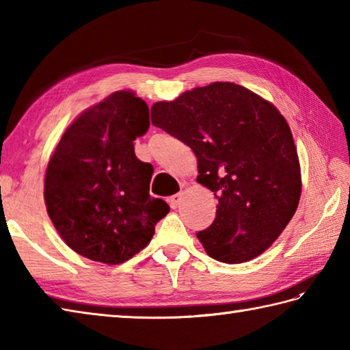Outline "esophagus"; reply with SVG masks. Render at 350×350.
I'll return each mask as SVG.
<instances>
[{"label":"esophagus","mask_w":350,"mask_h":350,"mask_svg":"<svg viewBox=\"0 0 350 350\" xmlns=\"http://www.w3.org/2000/svg\"><path fill=\"white\" fill-rule=\"evenodd\" d=\"M182 200H183V192H179V194L170 197V204H171V207H173V209H177Z\"/></svg>","instance_id":"1"}]
</instances>
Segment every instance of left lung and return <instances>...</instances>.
I'll return each instance as SVG.
<instances>
[{
  "label": "left lung",
  "instance_id": "left-lung-1",
  "mask_svg": "<svg viewBox=\"0 0 350 350\" xmlns=\"http://www.w3.org/2000/svg\"><path fill=\"white\" fill-rule=\"evenodd\" d=\"M152 123L189 146L197 182L218 198L217 217L197 237L207 256L245 263L278 239L301 197L292 131L277 107L234 83H212L156 102Z\"/></svg>",
  "mask_w": 350,
  "mask_h": 350
}]
</instances>
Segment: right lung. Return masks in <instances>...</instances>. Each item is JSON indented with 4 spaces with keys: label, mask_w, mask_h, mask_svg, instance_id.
<instances>
[{
    "label": "right lung",
    "mask_w": 350,
    "mask_h": 350,
    "mask_svg": "<svg viewBox=\"0 0 350 350\" xmlns=\"http://www.w3.org/2000/svg\"><path fill=\"white\" fill-rule=\"evenodd\" d=\"M147 103L120 90L83 111L64 131L44 173V204L79 256L120 265L150 243L168 204L148 194L153 167L133 141L148 131Z\"/></svg>",
    "instance_id": "obj_1"
}]
</instances>
